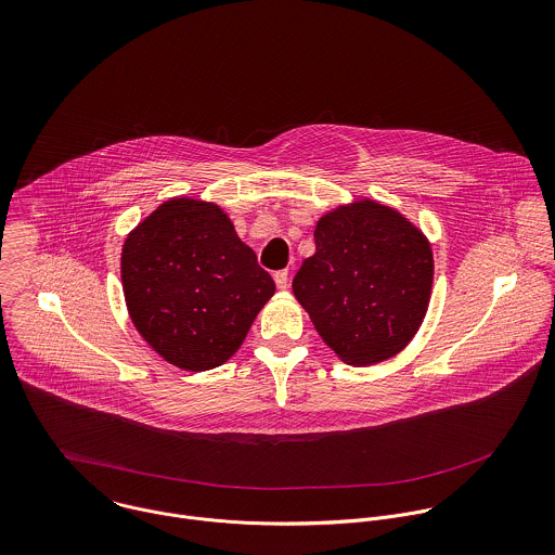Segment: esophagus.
I'll list each match as a JSON object with an SVG mask.
<instances>
[{"label":"esophagus","mask_w":555,"mask_h":555,"mask_svg":"<svg viewBox=\"0 0 555 555\" xmlns=\"http://www.w3.org/2000/svg\"><path fill=\"white\" fill-rule=\"evenodd\" d=\"M274 283H276L279 289H287V285H289V272H287V270L274 272Z\"/></svg>","instance_id":"obj_1"}]
</instances>
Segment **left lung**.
Here are the masks:
<instances>
[{
  "instance_id": "8db88e82",
  "label": "left lung",
  "mask_w": 555,
  "mask_h": 555,
  "mask_svg": "<svg viewBox=\"0 0 555 555\" xmlns=\"http://www.w3.org/2000/svg\"><path fill=\"white\" fill-rule=\"evenodd\" d=\"M434 285L425 233L373 199L338 206L315 227V255L294 296L334 353L353 366L397 356L418 333Z\"/></svg>"
}]
</instances>
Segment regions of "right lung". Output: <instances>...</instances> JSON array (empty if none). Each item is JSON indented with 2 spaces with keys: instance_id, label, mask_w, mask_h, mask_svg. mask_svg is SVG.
Masks as SVG:
<instances>
[{
  "instance_id": "1",
  "label": "right lung",
  "mask_w": 555,
  "mask_h": 555,
  "mask_svg": "<svg viewBox=\"0 0 555 555\" xmlns=\"http://www.w3.org/2000/svg\"><path fill=\"white\" fill-rule=\"evenodd\" d=\"M121 285L134 328L184 371L227 362L276 289L221 208L189 197L128 233Z\"/></svg>"
}]
</instances>
